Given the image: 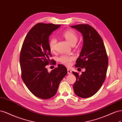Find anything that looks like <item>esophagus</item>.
Here are the masks:
<instances>
[{"mask_svg":"<svg viewBox=\"0 0 122 122\" xmlns=\"http://www.w3.org/2000/svg\"><path fill=\"white\" fill-rule=\"evenodd\" d=\"M71 73H72V72H71V70H70L69 68H68L67 69V74H71Z\"/></svg>","mask_w":122,"mask_h":122,"instance_id":"obj_1","label":"esophagus"}]
</instances>
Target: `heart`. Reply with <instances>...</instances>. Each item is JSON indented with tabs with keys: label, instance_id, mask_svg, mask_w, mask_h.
Listing matches in <instances>:
<instances>
[{
	"label": "heart",
	"instance_id": "b5f03b06",
	"mask_svg": "<svg viewBox=\"0 0 122 122\" xmlns=\"http://www.w3.org/2000/svg\"><path fill=\"white\" fill-rule=\"evenodd\" d=\"M62 35L69 44L74 46L76 43L78 36L75 31L71 30H67L62 33ZM57 42V40L55 38L52 37L50 39L49 41V48L51 52H53L55 49V46ZM74 60V57L72 55H62L58 58V61L60 63L63 64L66 66H69L71 64L72 62Z\"/></svg>",
	"mask_w": 122,
	"mask_h": 122
}]
</instances>
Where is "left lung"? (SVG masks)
Here are the masks:
<instances>
[{
  "instance_id": "8db88e82",
  "label": "left lung",
  "mask_w": 122,
  "mask_h": 122,
  "mask_svg": "<svg viewBox=\"0 0 122 122\" xmlns=\"http://www.w3.org/2000/svg\"><path fill=\"white\" fill-rule=\"evenodd\" d=\"M71 27L81 32L84 40L75 66L86 69L81 75L72 71L76 78L73 90L77 96L88 98L97 93L105 81L108 64L107 55L102 39L93 27L78 24Z\"/></svg>"
}]
</instances>
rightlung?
<instances>
[{
    "label": "right lung",
    "instance_id": "obj_1",
    "mask_svg": "<svg viewBox=\"0 0 122 122\" xmlns=\"http://www.w3.org/2000/svg\"><path fill=\"white\" fill-rule=\"evenodd\" d=\"M60 25L39 23L28 32L23 43L20 55L21 77L34 96L47 99L55 95L60 82L66 75L65 67L48 72L46 66L53 62L49 46V36Z\"/></svg>",
    "mask_w": 122,
    "mask_h": 122
}]
</instances>
